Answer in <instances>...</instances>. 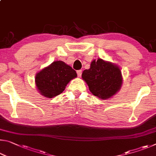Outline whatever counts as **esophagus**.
Wrapping results in <instances>:
<instances>
[{
	"label": "esophagus",
	"instance_id": "obj_1",
	"mask_svg": "<svg viewBox=\"0 0 156 156\" xmlns=\"http://www.w3.org/2000/svg\"><path fill=\"white\" fill-rule=\"evenodd\" d=\"M77 75L78 77H81L82 76V70H78L77 71Z\"/></svg>",
	"mask_w": 156,
	"mask_h": 156
}]
</instances>
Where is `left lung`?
<instances>
[{
	"label": "left lung",
	"mask_w": 156,
	"mask_h": 156,
	"mask_svg": "<svg viewBox=\"0 0 156 156\" xmlns=\"http://www.w3.org/2000/svg\"><path fill=\"white\" fill-rule=\"evenodd\" d=\"M82 78L87 84L89 91L103 100L115 95L122 84L119 67L100 58L91 62L90 68L84 70Z\"/></svg>",
	"instance_id": "left-lung-1"
}]
</instances>
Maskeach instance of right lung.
I'll return each mask as SVG.
<instances>
[{"label":"right lung","instance_id":"right-lung-1","mask_svg":"<svg viewBox=\"0 0 156 156\" xmlns=\"http://www.w3.org/2000/svg\"><path fill=\"white\" fill-rule=\"evenodd\" d=\"M76 76L77 73L74 69L58 60L52 62L37 73L35 83L41 95L51 98L61 94L69 81Z\"/></svg>","mask_w":156,"mask_h":156}]
</instances>
